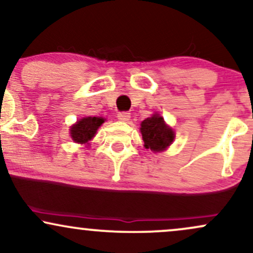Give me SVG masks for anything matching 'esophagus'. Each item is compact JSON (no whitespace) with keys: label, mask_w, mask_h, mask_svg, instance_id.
I'll use <instances>...</instances> for the list:
<instances>
[{"label":"esophagus","mask_w":253,"mask_h":253,"mask_svg":"<svg viewBox=\"0 0 253 253\" xmlns=\"http://www.w3.org/2000/svg\"><path fill=\"white\" fill-rule=\"evenodd\" d=\"M130 118V114L128 112H120L118 114V119L120 121H128Z\"/></svg>","instance_id":"1"}]
</instances>
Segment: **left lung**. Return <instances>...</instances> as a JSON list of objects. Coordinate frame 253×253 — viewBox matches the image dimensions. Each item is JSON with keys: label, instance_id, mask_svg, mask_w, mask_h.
Returning <instances> with one entry per match:
<instances>
[{"label": "left lung", "instance_id": "8db88e82", "mask_svg": "<svg viewBox=\"0 0 253 253\" xmlns=\"http://www.w3.org/2000/svg\"><path fill=\"white\" fill-rule=\"evenodd\" d=\"M140 132L145 147L152 151L165 150L175 138L173 130L165 125L163 118L157 114L145 119L141 123Z\"/></svg>", "mask_w": 253, "mask_h": 253}]
</instances>
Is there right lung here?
Masks as SVG:
<instances>
[{
    "label": "right lung",
    "mask_w": 253,
    "mask_h": 253,
    "mask_svg": "<svg viewBox=\"0 0 253 253\" xmlns=\"http://www.w3.org/2000/svg\"><path fill=\"white\" fill-rule=\"evenodd\" d=\"M104 123L103 118L88 117L81 119L76 125L71 127V138L78 144H85L91 140L98 127Z\"/></svg>",
    "instance_id": "add662e5"
}]
</instances>
